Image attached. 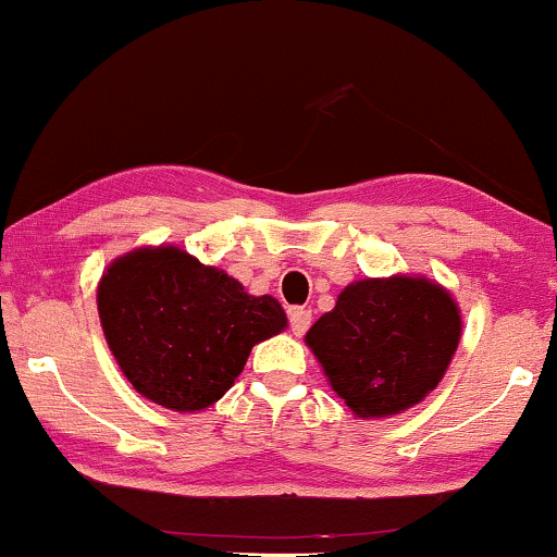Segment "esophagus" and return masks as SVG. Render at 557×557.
I'll use <instances>...</instances> for the list:
<instances>
[{"mask_svg": "<svg viewBox=\"0 0 557 557\" xmlns=\"http://www.w3.org/2000/svg\"><path fill=\"white\" fill-rule=\"evenodd\" d=\"M311 324V311L309 309H290V330L293 335H304Z\"/></svg>", "mask_w": 557, "mask_h": 557, "instance_id": "1", "label": "esophagus"}]
</instances>
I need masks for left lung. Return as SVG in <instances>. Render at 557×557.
<instances>
[{
  "label": "left lung",
  "mask_w": 557,
  "mask_h": 557,
  "mask_svg": "<svg viewBox=\"0 0 557 557\" xmlns=\"http://www.w3.org/2000/svg\"><path fill=\"white\" fill-rule=\"evenodd\" d=\"M461 341V309L426 277L350 283L306 332L327 382L361 419L417 406L440 385Z\"/></svg>",
  "instance_id": "1"
}]
</instances>
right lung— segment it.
Returning a JSON list of instances; mask_svg holds the SVG:
<instances>
[{
	"instance_id": "right-lung-1",
	"label": "right lung",
	"mask_w": 557,
	"mask_h": 557,
	"mask_svg": "<svg viewBox=\"0 0 557 557\" xmlns=\"http://www.w3.org/2000/svg\"><path fill=\"white\" fill-rule=\"evenodd\" d=\"M96 306L127 382L172 411H203L220 400L253 345L287 327L272 296H248L238 280L177 246L114 259Z\"/></svg>"
}]
</instances>
